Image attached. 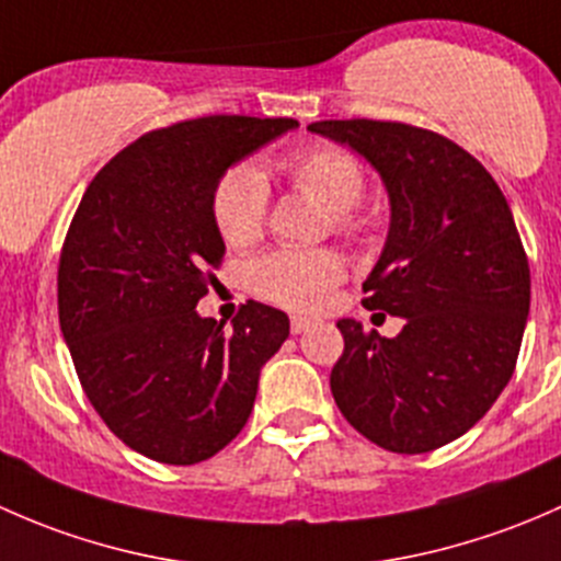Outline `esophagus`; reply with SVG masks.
Instances as JSON below:
<instances>
[{"instance_id":"1","label":"esophagus","mask_w":561,"mask_h":561,"mask_svg":"<svg viewBox=\"0 0 561 561\" xmlns=\"http://www.w3.org/2000/svg\"><path fill=\"white\" fill-rule=\"evenodd\" d=\"M310 327H313V321H310V319H305V316H291V332H294V334H302V332H308Z\"/></svg>"}]
</instances>
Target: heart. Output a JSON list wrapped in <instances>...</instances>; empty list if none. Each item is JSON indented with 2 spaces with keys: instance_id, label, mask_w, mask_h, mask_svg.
Masks as SVG:
<instances>
[{
  "instance_id": "obj_1",
  "label": "heart",
  "mask_w": 561,
  "mask_h": 561,
  "mask_svg": "<svg viewBox=\"0 0 561 561\" xmlns=\"http://www.w3.org/2000/svg\"><path fill=\"white\" fill-rule=\"evenodd\" d=\"M283 172L297 188L323 202L343 232H354V207L367 192V175L354 153L334 146L305 148L283 161ZM267 181L251 164H238L218 181L213 192V218L229 245H251L262 234L267 216ZM345 278V264L332 251L280 248L264 253L248 270L259 297L291 310H321L334 286Z\"/></svg>"
}]
</instances>
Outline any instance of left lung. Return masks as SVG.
Listing matches in <instances>:
<instances>
[{
    "label": "left lung",
    "mask_w": 561,
    "mask_h": 561,
    "mask_svg": "<svg viewBox=\"0 0 561 561\" xmlns=\"http://www.w3.org/2000/svg\"><path fill=\"white\" fill-rule=\"evenodd\" d=\"M389 194V234L365 280V308L400 316L380 337L337 321L340 413L375 446L426 454L465 435L511 380L529 316V262L505 194L448 137L394 121H316Z\"/></svg>",
    "instance_id": "obj_1"
}]
</instances>
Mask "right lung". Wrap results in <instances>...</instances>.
I'll return each instance as SVG.
<instances>
[{
	"label": "right lung",
	"mask_w": 561,
	"mask_h": 561,
	"mask_svg": "<svg viewBox=\"0 0 561 561\" xmlns=\"http://www.w3.org/2000/svg\"><path fill=\"white\" fill-rule=\"evenodd\" d=\"M294 118L207 115L142 135L80 199L59 262V323L85 397L148 459L196 465L232 443L288 316L262 302L202 319L221 232L213 192L229 167L297 129Z\"/></svg>",
	"instance_id": "add662e5"
}]
</instances>
